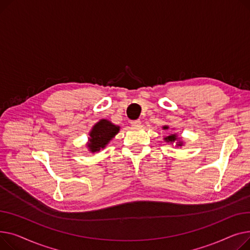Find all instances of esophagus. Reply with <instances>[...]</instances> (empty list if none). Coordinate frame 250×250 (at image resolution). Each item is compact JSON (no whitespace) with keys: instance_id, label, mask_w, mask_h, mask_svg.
<instances>
[{"instance_id":"1","label":"esophagus","mask_w":250,"mask_h":250,"mask_svg":"<svg viewBox=\"0 0 250 250\" xmlns=\"http://www.w3.org/2000/svg\"><path fill=\"white\" fill-rule=\"evenodd\" d=\"M131 126H134V127H139L141 125V121L140 120H132L130 121Z\"/></svg>"}]
</instances>
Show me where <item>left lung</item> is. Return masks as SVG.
<instances>
[{
	"mask_svg": "<svg viewBox=\"0 0 250 250\" xmlns=\"http://www.w3.org/2000/svg\"><path fill=\"white\" fill-rule=\"evenodd\" d=\"M164 129H168V127H167V126H164ZM165 140L167 141V142H172V141H174V140H177V135H175V134H171V135L166 137ZM178 145L181 146L182 143H180V144H178Z\"/></svg>",
	"mask_w": 250,
	"mask_h": 250,
	"instance_id": "8db88e82",
	"label": "left lung"
}]
</instances>
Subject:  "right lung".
Listing matches in <instances>:
<instances>
[{"label": "right lung", "instance_id": "add662e5", "mask_svg": "<svg viewBox=\"0 0 250 250\" xmlns=\"http://www.w3.org/2000/svg\"><path fill=\"white\" fill-rule=\"evenodd\" d=\"M119 127L112 124L108 120H101L92 129L90 133V143L89 148L92 152L99 151L101 148H104L105 145L117 134L119 131Z\"/></svg>", "mask_w": 250, "mask_h": 250}]
</instances>
